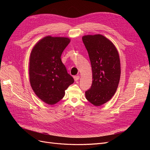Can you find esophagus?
Wrapping results in <instances>:
<instances>
[{"label":"esophagus","mask_w":150,"mask_h":150,"mask_svg":"<svg viewBox=\"0 0 150 150\" xmlns=\"http://www.w3.org/2000/svg\"><path fill=\"white\" fill-rule=\"evenodd\" d=\"M74 79L75 81H77L78 80H79V76H74Z\"/></svg>","instance_id":"34e87169"}]
</instances>
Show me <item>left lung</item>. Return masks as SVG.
Here are the masks:
<instances>
[{"mask_svg":"<svg viewBox=\"0 0 150 150\" xmlns=\"http://www.w3.org/2000/svg\"><path fill=\"white\" fill-rule=\"evenodd\" d=\"M82 39L93 71V83L85 92L86 98L99 106L110 100L118 86L121 75L119 54L111 40L101 34L84 35Z\"/></svg>","mask_w":150,"mask_h":150,"instance_id":"left-lung-1","label":"left lung"}]
</instances>
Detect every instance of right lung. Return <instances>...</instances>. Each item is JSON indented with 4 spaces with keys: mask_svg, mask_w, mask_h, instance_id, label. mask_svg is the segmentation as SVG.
Returning a JSON list of instances; mask_svg holds the SVG:
<instances>
[{
    "mask_svg": "<svg viewBox=\"0 0 150 150\" xmlns=\"http://www.w3.org/2000/svg\"><path fill=\"white\" fill-rule=\"evenodd\" d=\"M70 41L67 38L48 35L36 43L30 52V86L36 96L49 105L62 99L65 90L74 82L61 59Z\"/></svg>",
    "mask_w": 150,
    "mask_h": 150,
    "instance_id": "1",
    "label": "right lung"
}]
</instances>
